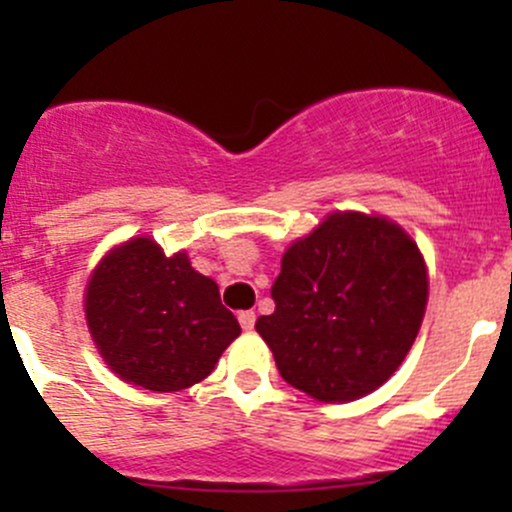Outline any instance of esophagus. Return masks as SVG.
I'll list each match as a JSON object with an SVG mask.
<instances>
[{"label":"esophagus","mask_w":512,"mask_h":512,"mask_svg":"<svg viewBox=\"0 0 512 512\" xmlns=\"http://www.w3.org/2000/svg\"><path fill=\"white\" fill-rule=\"evenodd\" d=\"M237 319H240V327L245 329V332H250V329L255 327V319H257V314L252 312V309H245V312H240V314H237Z\"/></svg>","instance_id":"esophagus-1"}]
</instances>
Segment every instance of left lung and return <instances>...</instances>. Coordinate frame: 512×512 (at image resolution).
Listing matches in <instances>:
<instances>
[{"label": "left lung", "instance_id": "8db88e82", "mask_svg": "<svg viewBox=\"0 0 512 512\" xmlns=\"http://www.w3.org/2000/svg\"><path fill=\"white\" fill-rule=\"evenodd\" d=\"M426 297V265L399 225L334 213L285 252L275 312L255 329L287 384L319 401H354L399 369Z\"/></svg>", "mask_w": 512, "mask_h": 512}]
</instances>
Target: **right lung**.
I'll return each mask as SVG.
<instances>
[{
	"label": "right lung",
	"instance_id": "obj_1",
	"mask_svg": "<svg viewBox=\"0 0 512 512\" xmlns=\"http://www.w3.org/2000/svg\"><path fill=\"white\" fill-rule=\"evenodd\" d=\"M86 319L106 364L148 391L203 381L240 334L218 285L195 272L185 252L165 257L148 237L128 240L98 265Z\"/></svg>",
	"mask_w": 512,
	"mask_h": 512
}]
</instances>
